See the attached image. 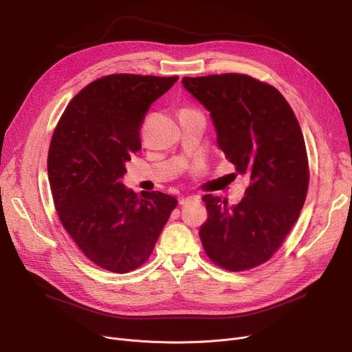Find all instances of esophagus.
<instances>
[{
  "instance_id": "1",
  "label": "esophagus",
  "mask_w": 352,
  "mask_h": 352,
  "mask_svg": "<svg viewBox=\"0 0 352 352\" xmlns=\"http://www.w3.org/2000/svg\"><path fill=\"white\" fill-rule=\"evenodd\" d=\"M195 199H198V198H195V197H181L179 199H178V202L181 206H187V204H190V202H192V201H195Z\"/></svg>"
}]
</instances>
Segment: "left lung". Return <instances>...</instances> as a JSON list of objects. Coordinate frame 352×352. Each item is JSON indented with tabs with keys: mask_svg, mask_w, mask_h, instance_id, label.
<instances>
[{
	"mask_svg": "<svg viewBox=\"0 0 352 352\" xmlns=\"http://www.w3.org/2000/svg\"><path fill=\"white\" fill-rule=\"evenodd\" d=\"M182 85L210 111L217 144L250 186L236 206L207 194L202 247L228 271L264 264L297 223L308 191L301 126L280 91L243 74L184 77Z\"/></svg>",
	"mask_w": 352,
	"mask_h": 352,
	"instance_id": "8db88e82",
	"label": "left lung"
}]
</instances>
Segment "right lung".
Wrapping results in <instances>:
<instances>
[{
    "label": "right lung",
    "mask_w": 352,
    "mask_h": 352,
    "mask_svg": "<svg viewBox=\"0 0 352 352\" xmlns=\"http://www.w3.org/2000/svg\"><path fill=\"white\" fill-rule=\"evenodd\" d=\"M178 77L113 74L74 97L54 131L48 179L67 232L98 267L125 274L142 265L177 206L168 194L140 198L122 184L125 164L141 148L150 105Z\"/></svg>",
    "instance_id": "right-lung-1"
}]
</instances>
